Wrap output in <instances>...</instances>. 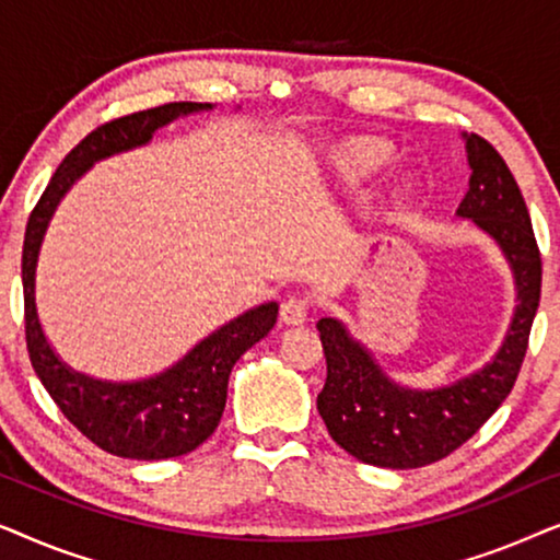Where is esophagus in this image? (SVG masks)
<instances>
[{
  "mask_svg": "<svg viewBox=\"0 0 560 560\" xmlns=\"http://www.w3.org/2000/svg\"><path fill=\"white\" fill-rule=\"evenodd\" d=\"M308 308H311V298L290 295L280 305V320H285V324H293V326L303 324L305 316H308Z\"/></svg>",
  "mask_w": 560,
  "mask_h": 560,
  "instance_id": "obj_1",
  "label": "esophagus"
}]
</instances>
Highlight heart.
I'll list each match as a JSON object with an SVG mask.
<instances>
[{
    "label": "heart",
    "instance_id": "heart-1",
    "mask_svg": "<svg viewBox=\"0 0 560 560\" xmlns=\"http://www.w3.org/2000/svg\"><path fill=\"white\" fill-rule=\"evenodd\" d=\"M382 163V152L377 148H351L336 155L334 167L347 183L366 180Z\"/></svg>",
    "mask_w": 560,
    "mask_h": 560
}]
</instances>
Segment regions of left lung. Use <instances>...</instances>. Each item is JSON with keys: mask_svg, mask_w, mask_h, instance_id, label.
<instances>
[{"mask_svg": "<svg viewBox=\"0 0 560 560\" xmlns=\"http://www.w3.org/2000/svg\"><path fill=\"white\" fill-rule=\"evenodd\" d=\"M464 140L471 178L456 213L500 244L515 275V316L492 362L439 389L397 385L341 320L320 318L316 328L326 354V385L318 412L331 439L364 464L418 469L446 458L492 418L523 366L540 303L538 242L525 198L500 152L479 135H464Z\"/></svg>", "mask_w": 560, "mask_h": 560, "instance_id": "obj_1", "label": "left lung"}]
</instances>
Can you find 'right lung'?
I'll return each instance as SVG.
<instances>
[{"mask_svg":"<svg viewBox=\"0 0 560 560\" xmlns=\"http://www.w3.org/2000/svg\"><path fill=\"white\" fill-rule=\"evenodd\" d=\"M211 104L173 102L127 114L89 132L63 158L30 213L22 244L25 339L30 362L60 412L98 448L114 456L160 462L201 446L217 431L226 405L229 374L244 351L270 334L278 303H262L198 341L180 362L140 382H104L73 372L45 339L35 305V267L52 213L68 188L96 160L148 144L160 127Z\"/></svg>","mask_w":560,"mask_h":560,"instance_id":"obj_1","label":"right lung"}]
</instances>
